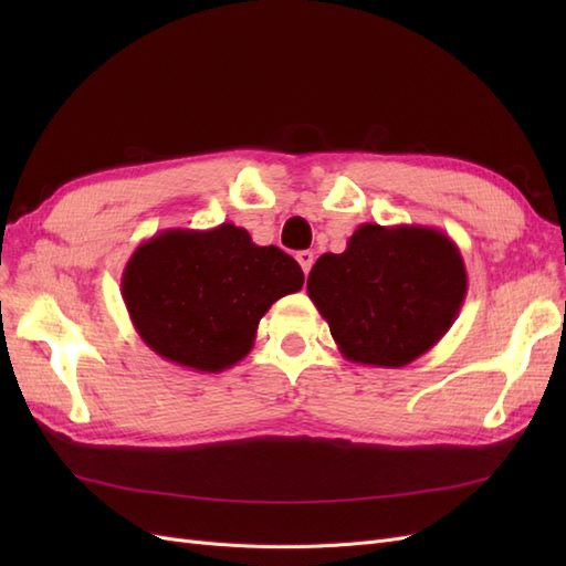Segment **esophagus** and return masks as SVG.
I'll return each instance as SVG.
<instances>
[{"label":"esophagus","mask_w":566,"mask_h":566,"mask_svg":"<svg viewBox=\"0 0 566 566\" xmlns=\"http://www.w3.org/2000/svg\"><path fill=\"white\" fill-rule=\"evenodd\" d=\"M297 262H300V266H302L304 273H310V271H312V264H314V252H310V250L297 252Z\"/></svg>","instance_id":"1"}]
</instances>
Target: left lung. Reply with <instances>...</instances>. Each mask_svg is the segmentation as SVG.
<instances>
[{
    "label": "left lung",
    "mask_w": 566,
    "mask_h": 566,
    "mask_svg": "<svg viewBox=\"0 0 566 566\" xmlns=\"http://www.w3.org/2000/svg\"><path fill=\"white\" fill-rule=\"evenodd\" d=\"M306 293L342 356L401 368L449 333L468 295V271L439 229L361 224L345 252L318 256Z\"/></svg>",
    "instance_id": "obj_1"
}]
</instances>
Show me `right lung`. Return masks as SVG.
Wrapping results in <instances>:
<instances>
[{"instance_id":"right-lung-1","label":"right lung","mask_w":566,"mask_h":566,"mask_svg":"<svg viewBox=\"0 0 566 566\" xmlns=\"http://www.w3.org/2000/svg\"><path fill=\"white\" fill-rule=\"evenodd\" d=\"M304 273L245 229H165L134 250L123 300L146 345L181 368L221 373L250 354L271 304L302 290Z\"/></svg>"}]
</instances>
